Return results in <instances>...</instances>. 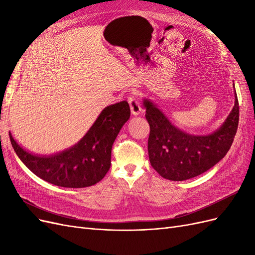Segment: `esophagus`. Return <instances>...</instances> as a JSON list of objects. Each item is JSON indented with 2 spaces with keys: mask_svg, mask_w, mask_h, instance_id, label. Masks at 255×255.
Wrapping results in <instances>:
<instances>
[{
  "mask_svg": "<svg viewBox=\"0 0 255 255\" xmlns=\"http://www.w3.org/2000/svg\"><path fill=\"white\" fill-rule=\"evenodd\" d=\"M128 102L129 105V109H130V113H132L134 116L139 115L141 112V106L138 102V100L136 99V97L134 95H129L128 98Z\"/></svg>",
  "mask_w": 255,
  "mask_h": 255,
  "instance_id": "esophagus-1",
  "label": "esophagus"
}]
</instances>
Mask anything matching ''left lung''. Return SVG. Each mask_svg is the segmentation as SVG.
Segmentation results:
<instances>
[{"label": "left lung", "mask_w": 255, "mask_h": 255, "mask_svg": "<svg viewBox=\"0 0 255 255\" xmlns=\"http://www.w3.org/2000/svg\"><path fill=\"white\" fill-rule=\"evenodd\" d=\"M143 106L150 126L148 152L151 166L170 181L188 180L211 169L226 156L237 132L239 105L236 91L235 105L226 122L207 136L182 132L149 100H144Z\"/></svg>", "instance_id": "obj_1"}]
</instances>
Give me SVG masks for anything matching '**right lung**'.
I'll use <instances>...</instances> for the list:
<instances>
[{"instance_id": "1", "label": "right lung", "mask_w": 255, "mask_h": 255, "mask_svg": "<svg viewBox=\"0 0 255 255\" xmlns=\"http://www.w3.org/2000/svg\"><path fill=\"white\" fill-rule=\"evenodd\" d=\"M129 115L127 101L107 106L79 143L51 156H37L23 150L10 133L9 139L23 164L40 179L61 187H88L109 171L113 143Z\"/></svg>"}]
</instances>
